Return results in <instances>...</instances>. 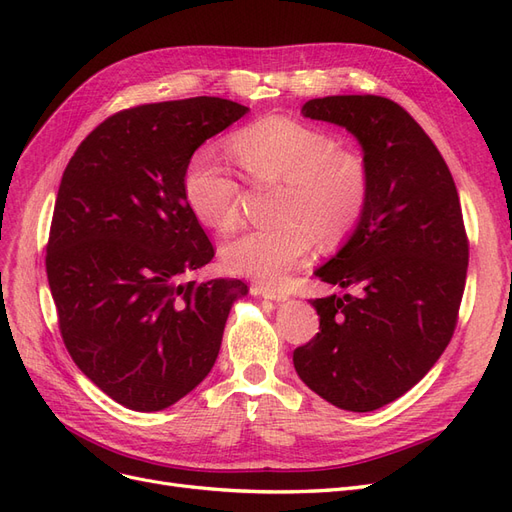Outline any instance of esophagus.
Returning a JSON list of instances; mask_svg holds the SVG:
<instances>
[{"instance_id": "1", "label": "esophagus", "mask_w": 512, "mask_h": 512, "mask_svg": "<svg viewBox=\"0 0 512 512\" xmlns=\"http://www.w3.org/2000/svg\"><path fill=\"white\" fill-rule=\"evenodd\" d=\"M254 294H260V297L271 299V301H284L288 297V292L282 286H269V284H256L252 288Z\"/></svg>"}]
</instances>
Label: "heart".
<instances>
[{"mask_svg": "<svg viewBox=\"0 0 512 512\" xmlns=\"http://www.w3.org/2000/svg\"><path fill=\"white\" fill-rule=\"evenodd\" d=\"M232 158L252 183H280L273 224L245 230L224 245L230 273L277 282L309 254L316 235L335 243L359 226L371 196V168L359 149L312 123L271 115L239 130ZM181 190L194 218L230 232L241 222L239 183L207 147L185 164Z\"/></svg>", "mask_w": 512, "mask_h": 512, "instance_id": "1", "label": "heart"}]
</instances>
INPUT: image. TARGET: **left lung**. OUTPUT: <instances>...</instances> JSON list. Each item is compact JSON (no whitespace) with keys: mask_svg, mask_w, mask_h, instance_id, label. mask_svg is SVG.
Returning a JSON list of instances; mask_svg holds the SVG:
<instances>
[{"mask_svg":"<svg viewBox=\"0 0 512 512\" xmlns=\"http://www.w3.org/2000/svg\"><path fill=\"white\" fill-rule=\"evenodd\" d=\"M301 113L359 138L371 196L348 243L316 271L354 292L312 301L320 333L292 363L329 404L371 412L410 391L455 333L470 254L459 194L438 147L397 102L329 96Z\"/></svg>","mask_w":512,"mask_h":512,"instance_id":"1","label":"left lung"}]
</instances>
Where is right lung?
Wrapping results in <instances>:
<instances>
[{"label": "right lung", "instance_id": "obj_1", "mask_svg": "<svg viewBox=\"0 0 512 512\" xmlns=\"http://www.w3.org/2000/svg\"><path fill=\"white\" fill-rule=\"evenodd\" d=\"M247 111L209 96L126 108L61 177L46 243L59 331L83 374L130 410H164L203 382L247 294L226 277L181 282L215 256L185 205V164Z\"/></svg>", "mask_w": 512, "mask_h": 512}]
</instances>
